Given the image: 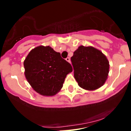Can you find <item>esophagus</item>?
Segmentation results:
<instances>
[{
	"instance_id": "34e87169",
	"label": "esophagus",
	"mask_w": 131,
	"mask_h": 131,
	"mask_svg": "<svg viewBox=\"0 0 131 131\" xmlns=\"http://www.w3.org/2000/svg\"><path fill=\"white\" fill-rule=\"evenodd\" d=\"M66 60H67L68 63H70V58H66Z\"/></svg>"
}]
</instances>
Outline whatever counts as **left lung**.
Listing matches in <instances>:
<instances>
[{
    "mask_svg": "<svg viewBox=\"0 0 131 131\" xmlns=\"http://www.w3.org/2000/svg\"><path fill=\"white\" fill-rule=\"evenodd\" d=\"M71 61L74 77L80 87L94 90L105 83L110 64L102 52L92 47L82 45L73 52Z\"/></svg>",
    "mask_w": 131,
    "mask_h": 131,
    "instance_id": "left-lung-1",
    "label": "left lung"
}]
</instances>
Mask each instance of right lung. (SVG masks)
<instances>
[{"instance_id":"1","label":"right lung","mask_w":131,"mask_h":131,"mask_svg":"<svg viewBox=\"0 0 131 131\" xmlns=\"http://www.w3.org/2000/svg\"><path fill=\"white\" fill-rule=\"evenodd\" d=\"M25 75L40 95L53 96L63 87L72 67L50 47L39 46L31 50L24 62Z\"/></svg>"}]
</instances>
